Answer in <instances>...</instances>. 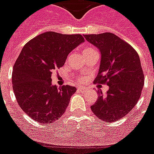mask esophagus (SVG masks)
Here are the masks:
<instances>
[{"label": "esophagus", "instance_id": "34e87169", "mask_svg": "<svg viewBox=\"0 0 154 154\" xmlns=\"http://www.w3.org/2000/svg\"><path fill=\"white\" fill-rule=\"evenodd\" d=\"M77 90H78L79 91H81V92H82V91H86V88H85V87H82V86H79V87H78V88H77Z\"/></svg>", "mask_w": 154, "mask_h": 154}]
</instances>
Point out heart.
<instances>
[{
    "label": "heart",
    "instance_id": "1",
    "mask_svg": "<svg viewBox=\"0 0 154 154\" xmlns=\"http://www.w3.org/2000/svg\"><path fill=\"white\" fill-rule=\"evenodd\" d=\"M94 52H96V50L92 49V48H84L83 51H82V53H83V55L84 56H86V55H88V54H90V53H94ZM78 79L79 82H83V81H84V79H83L82 77H79Z\"/></svg>",
    "mask_w": 154,
    "mask_h": 154
}]
</instances>
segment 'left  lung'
<instances>
[{"label": "left lung", "instance_id": "1", "mask_svg": "<svg viewBox=\"0 0 154 154\" xmlns=\"http://www.w3.org/2000/svg\"><path fill=\"white\" fill-rule=\"evenodd\" d=\"M101 52V63L94 82L107 84L105 95L98 91L93 113L105 122H114L131 111L140 98L144 74L135 49L112 33L83 35Z\"/></svg>", "mask_w": 154, "mask_h": 154}]
</instances>
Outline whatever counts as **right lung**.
<instances>
[{"label":"right lung","mask_w":154,"mask_h":154,"mask_svg":"<svg viewBox=\"0 0 154 154\" xmlns=\"http://www.w3.org/2000/svg\"><path fill=\"white\" fill-rule=\"evenodd\" d=\"M83 42L81 34L47 31L23 46L13 66L12 88L20 108L32 120L51 124L64 113L76 88L68 85L57 88L51 76Z\"/></svg>","instance_id":"obj_1"}]
</instances>
